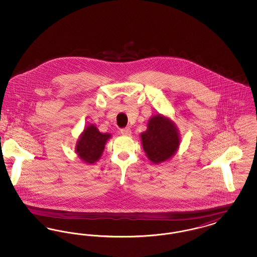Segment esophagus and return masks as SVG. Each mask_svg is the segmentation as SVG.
I'll list each match as a JSON object with an SVG mask.
<instances>
[{
    "label": "esophagus",
    "instance_id": "1",
    "mask_svg": "<svg viewBox=\"0 0 257 257\" xmlns=\"http://www.w3.org/2000/svg\"><path fill=\"white\" fill-rule=\"evenodd\" d=\"M120 133L124 135V136H130L132 132H131V129L129 127H126V128H123L120 130Z\"/></svg>",
    "mask_w": 257,
    "mask_h": 257
}]
</instances>
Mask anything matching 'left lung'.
Returning <instances> with one entry per match:
<instances>
[{
  "label": "left lung",
  "instance_id": "obj_1",
  "mask_svg": "<svg viewBox=\"0 0 257 257\" xmlns=\"http://www.w3.org/2000/svg\"><path fill=\"white\" fill-rule=\"evenodd\" d=\"M141 138L147 158L154 164L170 159L180 144L179 133L174 123L161 114H156L148 120L147 131L141 134Z\"/></svg>",
  "mask_w": 257,
  "mask_h": 257
}]
</instances>
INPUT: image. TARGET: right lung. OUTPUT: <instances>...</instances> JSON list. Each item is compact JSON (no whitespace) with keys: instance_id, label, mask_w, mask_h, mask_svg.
I'll list each match as a JSON object with an SVG mask.
<instances>
[{"instance_id":"1","label":"right lung","mask_w":257,"mask_h":257,"mask_svg":"<svg viewBox=\"0 0 257 257\" xmlns=\"http://www.w3.org/2000/svg\"><path fill=\"white\" fill-rule=\"evenodd\" d=\"M110 138V134L100 133L94 125L90 124L80 136L76 145V152L80 159L86 164H94L101 157L106 142Z\"/></svg>"}]
</instances>
